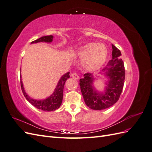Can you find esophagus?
Masks as SVG:
<instances>
[{"label":"esophagus","instance_id":"esophagus-1","mask_svg":"<svg viewBox=\"0 0 152 152\" xmlns=\"http://www.w3.org/2000/svg\"><path fill=\"white\" fill-rule=\"evenodd\" d=\"M71 76H72V78H73V79H75V80H78L79 79V75H78L76 73H73L71 75Z\"/></svg>","mask_w":152,"mask_h":152}]
</instances>
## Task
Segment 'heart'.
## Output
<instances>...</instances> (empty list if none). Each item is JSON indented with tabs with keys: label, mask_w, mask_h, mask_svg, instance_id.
I'll list each match as a JSON object with an SVG mask.
<instances>
[{
	"label": "heart",
	"mask_w": 152,
	"mask_h": 152,
	"mask_svg": "<svg viewBox=\"0 0 152 152\" xmlns=\"http://www.w3.org/2000/svg\"><path fill=\"white\" fill-rule=\"evenodd\" d=\"M77 55L82 59V65L86 70L94 72L104 64L108 56V49L104 44L90 42L78 49Z\"/></svg>",
	"instance_id": "obj_1"
}]
</instances>
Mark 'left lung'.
<instances>
[{"label":"left lung","mask_w":152,"mask_h":152,"mask_svg":"<svg viewBox=\"0 0 152 152\" xmlns=\"http://www.w3.org/2000/svg\"><path fill=\"white\" fill-rule=\"evenodd\" d=\"M112 46V59L101 72L108 79L104 91H99L95 88L93 84L95 79L92 73H85L84 78L79 80L85 103L93 110H104L113 105L120 98L123 89L125 68L122 59L119 58L121 53L113 44Z\"/></svg>","instance_id":"left-lung-1"}]
</instances>
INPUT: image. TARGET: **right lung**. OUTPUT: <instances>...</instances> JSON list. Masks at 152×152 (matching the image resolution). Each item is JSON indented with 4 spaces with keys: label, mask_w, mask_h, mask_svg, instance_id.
<instances>
[{
    "label": "right lung",
    "mask_w": 152,
    "mask_h": 152,
    "mask_svg": "<svg viewBox=\"0 0 152 152\" xmlns=\"http://www.w3.org/2000/svg\"><path fill=\"white\" fill-rule=\"evenodd\" d=\"M53 38L54 37L53 35L44 36L33 41V42H31V44H35L38 42L50 43L53 41ZM69 74H70V72H67L60 78V79L58 81V83L56 87V88L54 89V91L51 95L49 96V97L46 98L45 99L40 100L31 98V97H30L29 95L26 93L24 89L23 84V82L21 80V76L20 75V82L22 92L27 101H28L29 103H30L32 105L34 106L35 108L45 112L54 111V110L58 109L62 103L64 86H65V82L66 81V80L70 78V75Z\"/></svg>",
    "instance_id": "right-lung-1"
}]
</instances>
